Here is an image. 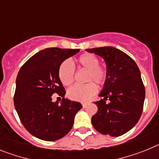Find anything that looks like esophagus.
<instances>
[{
	"mask_svg": "<svg viewBox=\"0 0 159 159\" xmlns=\"http://www.w3.org/2000/svg\"><path fill=\"white\" fill-rule=\"evenodd\" d=\"M82 106H83V107H86L88 106V102H83Z\"/></svg>",
	"mask_w": 159,
	"mask_h": 159,
	"instance_id": "1",
	"label": "esophagus"
}]
</instances>
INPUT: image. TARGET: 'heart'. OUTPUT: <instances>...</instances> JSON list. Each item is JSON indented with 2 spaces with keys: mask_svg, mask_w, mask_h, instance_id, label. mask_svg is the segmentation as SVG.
I'll return each instance as SVG.
<instances>
[{
  "mask_svg": "<svg viewBox=\"0 0 159 159\" xmlns=\"http://www.w3.org/2000/svg\"><path fill=\"white\" fill-rule=\"evenodd\" d=\"M99 58L92 53H84L77 59L79 67L88 70L87 81L94 80L102 85L107 78V71L104 67L99 66ZM58 76L64 86H70L75 80V68L69 60H64L59 66ZM97 92L95 83L90 82L84 85H74L67 90V95L71 100L86 102Z\"/></svg>",
  "mask_w": 159,
  "mask_h": 159,
  "instance_id": "heart-1",
  "label": "heart"
}]
</instances>
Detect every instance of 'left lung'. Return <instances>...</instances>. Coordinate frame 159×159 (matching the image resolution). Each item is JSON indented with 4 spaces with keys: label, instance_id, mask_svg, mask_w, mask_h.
<instances>
[{
    "label": "left lung",
    "instance_id": "1",
    "mask_svg": "<svg viewBox=\"0 0 159 159\" xmlns=\"http://www.w3.org/2000/svg\"><path fill=\"white\" fill-rule=\"evenodd\" d=\"M104 60L107 78L95 102L98 111L92 118L94 128L102 134L117 137L135 126L141 117L145 88L137 64L128 55L114 47L86 49ZM108 99V103L106 101Z\"/></svg>",
    "mask_w": 159,
    "mask_h": 159
}]
</instances>
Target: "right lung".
Here are the masks:
<instances>
[{"label":"right lung","instance_id":"obj_1","mask_svg":"<svg viewBox=\"0 0 159 159\" xmlns=\"http://www.w3.org/2000/svg\"><path fill=\"white\" fill-rule=\"evenodd\" d=\"M80 49L49 48L32 56L18 72L14 105L25 129L32 135L55 141L71 130L80 102L65 99V89L58 76L60 64ZM63 98L60 105L52 102L51 95Z\"/></svg>","mask_w":159,"mask_h":159}]
</instances>
